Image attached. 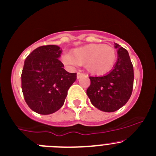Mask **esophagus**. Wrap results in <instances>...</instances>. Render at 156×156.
<instances>
[{
    "label": "esophagus",
    "instance_id": "esophagus-1",
    "mask_svg": "<svg viewBox=\"0 0 156 156\" xmlns=\"http://www.w3.org/2000/svg\"><path fill=\"white\" fill-rule=\"evenodd\" d=\"M85 74H84V73H81V72H78V73H77V78H78V79H79V78H81V77H83V76H85Z\"/></svg>",
    "mask_w": 156,
    "mask_h": 156
}]
</instances>
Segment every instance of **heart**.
Here are the masks:
<instances>
[{"label":"heart","mask_w":156,"mask_h":156,"mask_svg":"<svg viewBox=\"0 0 156 156\" xmlns=\"http://www.w3.org/2000/svg\"><path fill=\"white\" fill-rule=\"evenodd\" d=\"M117 58L115 50L104 44H89L74 49L71 54H64L62 61L69 66L85 65L92 75H102L112 69Z\"/></svg>","instance_id":"obj_1"}]
</instances>
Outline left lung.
Instances as JSON below:
<instances>
[{
    "label": "left lung",
    "mask_w": 156,
    "mask_h": 156,
    "mask_svg": "<svg viewBox=\"0 0 156 156\" xmlns=\"http://www.w3.org/2000/svg\"><path fill=\"white\" fill-rule=\"evenodd\" d=\"M118 59L108 74L101 77H89L91 85L87 94L91 104L105 112H113L127 103L133 88L134 71L129 52L118 44Z\"/></svg>",
    "instance_id": "8db88e82"
}]
</instances>
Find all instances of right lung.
Wrapping results in <instances>:
<instances>
[{"label": "right lung", "instance_id": "obj_1", "mask_svg": "<svg viewBox=\"0 0 156 156\" xmlns=\"http://www.w3.org/2000/svg\"><path fill=\"white\" fill-rule=\"evenodd\" d=\"M57 45H44L34 50L24 61L21 88L26 103L41 115H50L62 107L76 73L64 69Z\"/></svg>", "mask_w": 156, "mask_h": 156}]
</instances>
